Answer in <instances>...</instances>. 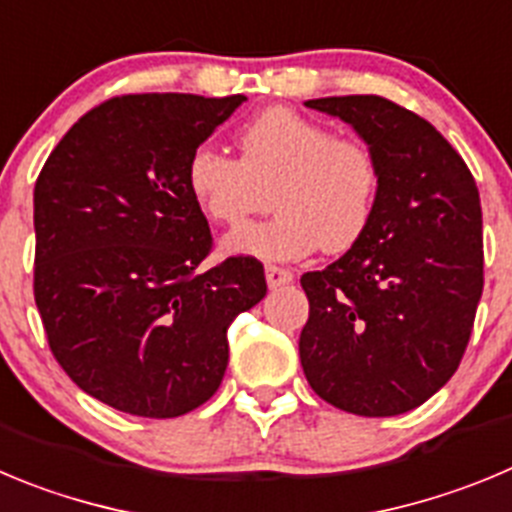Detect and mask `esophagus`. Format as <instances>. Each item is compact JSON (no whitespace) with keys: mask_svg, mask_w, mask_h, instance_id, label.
Segmentation results:
<instances>
[{"mask_svg":"<svg viewBox=\"0 0 512 512\" xmlns=\"http://www.w3.org/2000/svg\"><path fill=\"white\" fill-rule=\"evenodd\" d=\"M292 279H294V274L289 269H281V266H274V264L266 266V284H269V289L287 287Z\"/></svg>","mask_w":512,"mask_h":512,"instance_id":"obj_1","label":"esophagus"}]
</instances>
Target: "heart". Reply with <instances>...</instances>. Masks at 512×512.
I'll return each instance as SVG.
<instances>
[{"instance_id": "heart-1", "label": "heart", "mask_w": 512, "mask_h": 512, "mask_svg": "<svg viewBox=\"0 0 512 512\" xmlns=\"http://www.w3.org/2000/svg\"><path fill=\"white\" fill-rule=\"evenodd\" d=\"M236 147L238 159L200 144L185 167L187 190L213 223L238 225L269 208L271 195L274 218L228 233V253L297 261L317 246L345 253L368 233L383 185L368 142L276 106L241 126Z\"/></svg>"}]
</instances>
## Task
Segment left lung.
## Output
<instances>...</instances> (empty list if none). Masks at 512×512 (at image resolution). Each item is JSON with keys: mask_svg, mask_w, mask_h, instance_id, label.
I'll return each instance as SVG.
<instances>
[{"mask_svg": "<svg viewBox=\"0 0 512 512\" xmlns=\"http://www.w3.org/2000/svg\"><path fill=\"white\" fill-rule=\"evenodd\" d=\"M304 106L353 126L383 170L368 233L335 264L302 276L304 375L348 414H406L452 378L470 342L485 284L480 192L452 144L388 98Z\"/></svg>", "mask_w": 512, "mask_h": 512, "instance_id": "obj_1", "label": "left lung"}]
</instances>
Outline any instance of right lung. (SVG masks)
Masks as SVG:
<instances>
[{
  "instance_id": "obj_1",
  "label": "right lung",
  "mask_w": 512,
  "mask_h": 512,
  "mask_svg": "<svg viewBox=\"0 0 512 512\" xmlns=\"http://www.w3.org/2000/svg\"><path fill=\"white\" fill-rule=\"evenodd\" d=\"M246 96L131 93L75 121L35 182V304L60 368L88 396L175 419L218 391L228 327L266 294L264 266L203 271L208 220L187 157Z\"/></svg>"
}]
</instances>
